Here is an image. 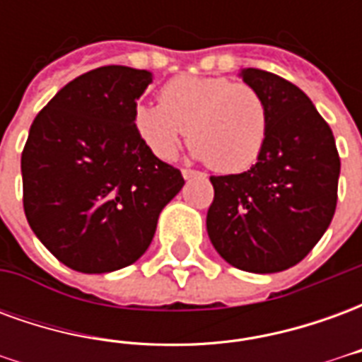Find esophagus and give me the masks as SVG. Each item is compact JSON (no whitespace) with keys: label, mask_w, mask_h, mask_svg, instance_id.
<instances>
[{"label":"esophagus","mask_w":362,"mask_h":362,"mask_svg":"<svg viewBox=\"0 0 362 362\" xmlns=\"http://www.w3.org/2000/svg\"><path fill=\"white\" fill-rule=\"evenodd\" d=\"M182 176H184V180H189V178H194V176H199V173L192 170V168H182Z\"/></svg>","instance_id":"1"}]
</instances>
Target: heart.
<instances>
[{"label":"heart","instance_id":"heart-1","mask_svg":"<svg viewBox=\"0 0 362 362\" xmlns=\"http://www.w3.org/2000/svg\"><path fill=\"white\" fill-rule=\"evenodd\" d=\"M137 134L160 160H173L188 134L194 157L213 170H248L264 149L269 110L258 89L225 77L180 75L160 90V104H137Z\"/></svg>","mask_w":362,"mask_h":362}]
</instances>
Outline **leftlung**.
<instances>
[{"mask_svg": "<svg viewBox=\"0 0 362 362\" xmlns=\"http://www.w3.org/2000/svg\"><path fill=\"white\" fill-rule=\"evenodd\" d=\"M238 75L266 98L269 129L250 170L209 178L207 235L230 266L277 273L296 266L329 227L341 163L332 129L296 85L254 67Z\"/></svg>", "mask_w": 362, "mask_h": 362, "instance_id": "left-lung-1", "label": "left lung"}]
</instances>
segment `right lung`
I'll return each instance as SVG.
<instances>
[{
  "label": "right lung",
  "instance_id": "add662e5",
  "mask_svg": "<svg viewBox=\"0 0 362 362\" xmlns=\"http://www.w3.org/2000/svg\"><path fill=\"white\" fill-rule=\"evenodd\" d=\"M153 83L147 69L104 66L67 83L30 126L23 205L33 233L81 273H110L149 248L165 205L184 186L157 158L134 114Z\"/></svg>",
  "mask_w": 362,
  "mask_h": 362
}]
</instances>
